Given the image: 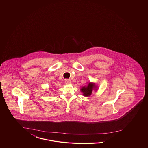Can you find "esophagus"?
I'll return each mask as SVG.
<instances>
[{
  "mask_svg": "<svg viewBox=\"0 0 148 148\" xmlns=\"http://www.w3.org/2000/svg\"><path fill=\"white\" fill-rule=\"evenodd\" d=\"M65 83H66L67 85H70V84H71L72 81H71V80H69V79H66V80H65Z\"/></svg>",
  "mask_w": 148,
  "mask_h": 148,
  "instance_id": "obj_1",
  "label": "esophagus"
}]
</instances>
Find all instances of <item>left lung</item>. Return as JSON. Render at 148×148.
I'll use <instances>...</instances> for the list:
<instances>
[{
    "instance_id": "1",
    "label": "left lung",
    "mask_w": 148,
    "mask_h": 148,
    "mask_svg": "<svg viewBox=\"0 0 148 148\" xmlns=\"http://www.w3.org/2000/svg\"><path fill=\"white\" fill-rule=\"evenodd\" d=\"M98 90V87L95 83L90 82L88 85L83 86L81 88V92L83 93V95L85 97H90L93 91H96Z\"/></svg>"
}]
</instances>
